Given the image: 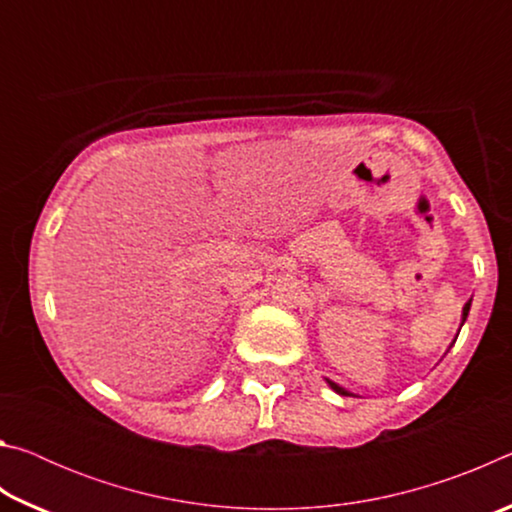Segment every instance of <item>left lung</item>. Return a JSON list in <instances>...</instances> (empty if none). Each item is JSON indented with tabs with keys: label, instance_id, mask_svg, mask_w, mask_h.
Returning a JSON list of instances; mask_svg holds the SVG:
<instances>
[{
	"label": "left lung",
	"instance_id": "1",
	"mask_svg": "<svg viewBox=\"0 0 512 512\" xmlns=\"http://www.w3.org/2000/svg\"><path fill=\"white\" fill-rule=\"evenodd\" d=\"M470 302H472V300H467V302H465V307H463V323H465V318H467V311H470ZM327 384H329V386H332V388H334V391H336V393H339V395H352L350 391H345V388H341L339 384H334V381H329V379H327Z\"/></svg>",
	"mask_w": 512,
	"mask_h": 512
}]
</instances>
